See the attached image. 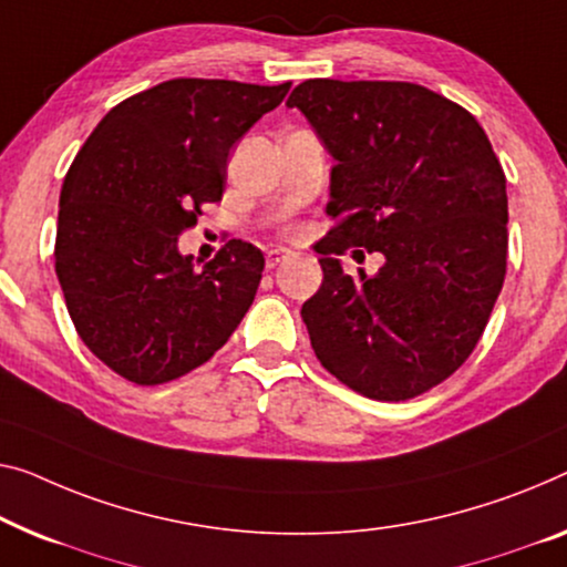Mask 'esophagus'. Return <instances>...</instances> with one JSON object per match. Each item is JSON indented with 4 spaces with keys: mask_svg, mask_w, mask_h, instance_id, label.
<instances>
[{
    "mask_svg": "<svg viewBox=\"0 0 567 567\" xmlns=\"http://www.w3.org/2000/svg\"><path fill=\"white\" fill-rule=\"evenodd\" d=\"M287 257H290V255H287L285 249H272V251H267V267L272 269V267L280 265V261H282V259H287Z\"/></svg>",
    "mask_w": 567,
    "mask_h": 567,
    "instance_id": "34e87169",
    "label": "esophagus"
}]
</instances>
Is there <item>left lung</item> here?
<instances>
[{"label": "left lung", "mask_w": 567, "mask_h": 567, "mask_svg": "<svg viewBox=\"0 0 567 567\" xmlns=\"http://www.w3.org/2000/svg\"><path fill=\"white\" fill-rule=\"evenodd\" d=\"M331 152L323 285L302 306L316 357L349 390L402 402L476 349L506 275V177L476 116L408 81H302L287 99ZM351 246L382 250L346 276ZM363 256V252H354Z\"/></svg>", "instance_id": "left-lung-1"}]
</instances>
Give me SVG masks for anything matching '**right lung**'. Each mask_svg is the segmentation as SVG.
I'll return each mask as SVG.
<instances>
[{"label": "right lung", "instance_id": "obj_1", "mask_svg": "<svg viewBox=\"0 0 567 567\" xmlns=\"http://www.w3.org/2000/svg\"><path fill=\"white\" fill-rule=\"evenodd\" d=\"M292 83L173 79L116 104L61 190L55 275L81 341L140 386L214 357L255 302L265 255L231 239L203 269L177 251L224 196L226 159Z\"/></svg>", "mask_w": 567, "mask_h": 567}]
</instances>
